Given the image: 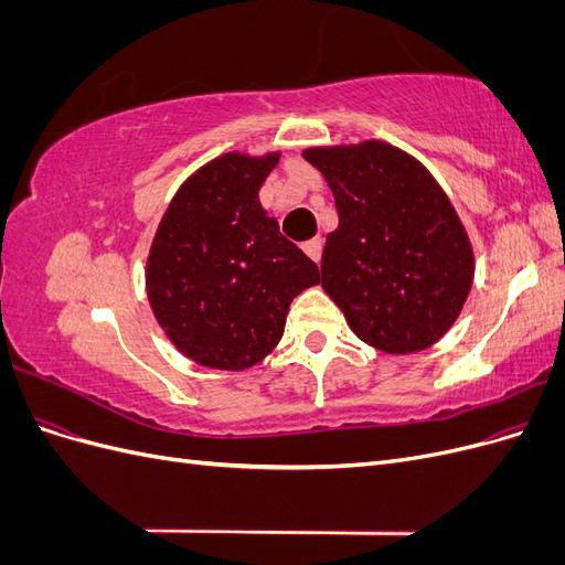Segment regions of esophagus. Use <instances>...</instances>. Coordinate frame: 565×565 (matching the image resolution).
<instances>
[{
	"label": "esophagus",
	"mask_w": 565,
	"mask_h": 565,
	"mask_svg": "<svg viewBox=\"0 0 565 565\" xmlns=\"http://www.w3.org/2000/svg\"><path fill=\"white\" fill-rule=\"evenodd\" d=\"M303 252L309 254V259L311 262H320V254H322V241L320 237H313V241H309V243H303Z\"/></svg>",
	"instance_id": "1"
}]
</instances>
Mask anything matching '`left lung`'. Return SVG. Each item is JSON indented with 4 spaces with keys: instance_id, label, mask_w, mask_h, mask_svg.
I'll return each instance as SVG.
<instances>
[{
    "instance_id": "1",
    "label": "left lung",
    "mask_w": 565,
    "mask_h": 565,
    "mask_svg": "<svg viewBox=\"0 0 565 565\" xmlns=\"http://www.w3.org/2000/svg\"><path fill=\"white\" fill-rule=\"evenodd\" d=\"M339 226L322 249V289L365 344L391 355L434 347L461 313L473 247L448 193L415 156L380 139L311 146Z\"/></svg>"
}]
</instances>
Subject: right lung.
<instances>
[{
    "mask_svg": "<svg viewBox=\"0 0 565 565\" xmlns=\"http://www.w3.org/2000/svg\"><path fill=\"white\" fill-rule=\"evenodd\" d=\"M280 150H228L188 177L162 214L146 295L167 339L193 363L241 372L282 339L289 303L320 282L318 266L259 202Z\"/></svg>",
    "mask_w": 565,
    "mask_h": 565,
    "instance_id": "add662e5",
    "label": "right lung"
}]
</instances>
